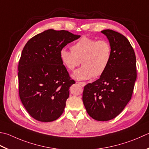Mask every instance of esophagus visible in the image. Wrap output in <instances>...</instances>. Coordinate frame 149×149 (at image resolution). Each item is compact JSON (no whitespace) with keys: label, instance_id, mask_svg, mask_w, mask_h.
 <instances>
[{"label":"esophagus","instance_id":"obj_1","mask_svg":"<svg viewBox=\"0 0 149 149\" xmlns=\"http://www.w3.org/2000/svg\"><path fill=\"white\" fill-rule=\"evenodd\" d=\"M78 83L81 86H84L86 84L85 82H78Z\"/></svg>","mask_w":149,"mask_h":149}]
</instances>
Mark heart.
<instances>
[{"label":"heart","mask_w":149,"mask_h":149,"mask_svg":"<svg viewBox=\"0 0 149 149\" xmlns=\"http://www.w3.org/2000/svg\"><path fill=\"white\" fill-rule=\"evenodd\" d=\"M71 51L65 48L59 52L60 60L70 71L80 65L83 66L72 74L77 80H88L103 75L109 67L112 57V48L107 40H97L83 36L71 46Z\"/></svg>","instance_id":"obj_1"}]
</instances>
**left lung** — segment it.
<instances>
[{"instance_id": "left-lung-1", "label": "left lung", "mask_w": 149, "mask_h": 149, "mask_svg": "<svg viewBox=\"0 0 149 149\" xmlns=\"http://www.w3.org/2000/svg\"><path fill=\"white\" fill-rule=\"evenodd\" d=\"M101 33L112 46V60L99 79L84 86L83 101L90 117L106 121L118 116L130 100L137 77L136 59L130 42L123 35L112 30Z\"/></svg>"}]
</instances>
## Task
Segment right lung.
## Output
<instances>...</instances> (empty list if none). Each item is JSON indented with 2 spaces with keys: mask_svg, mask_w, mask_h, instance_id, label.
<instances>
[{
  "mask_svg": "<svg viewBox=\"0 0 149 149\" xmlns=\"http://www.w3.org/2000/svg\"><path fill=\"white\" fill-rule=\"evenodd\" d=\"M80 37L49 29L32 37L23 48L18 67L19 96L36 120H56L65 110L69 88L75 82L61 63L59 52Z\"/></svg>",
  "mask_w": 149,
  "mask_h": 149,
  "instance_id": "right-lung-1",
  "label": "right lung"
}]
</instances>
